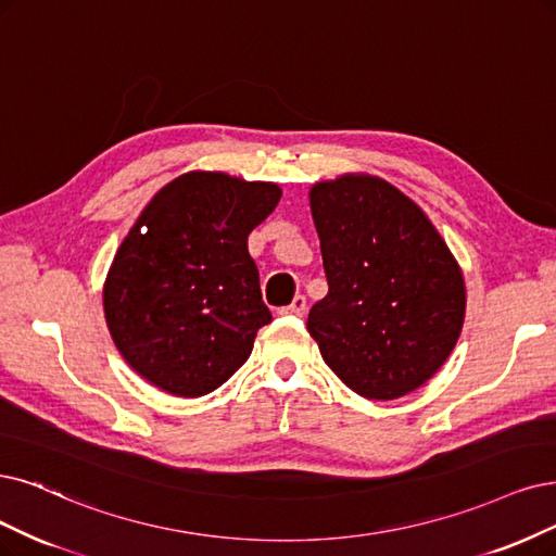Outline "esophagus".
Instances as JSON below:
<instances>
[{"label":"esophagus","instance_id":"34e87169","mask_svg":"<svg viewBox=\"0 0 556 556\" xmlns=\"http://www.w3.org/2000/svg\"><path fill=\"white\" fill-rule=\"evenodd\" d=\"M281 314L283 316H298V318H302L306 314V298L298 295L289 306H281Z\"/></svg>","mask_w":556,"mask_h":556}]
</instances>
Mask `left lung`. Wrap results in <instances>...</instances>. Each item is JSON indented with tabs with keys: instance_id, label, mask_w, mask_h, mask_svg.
I'll return each instance as SVG.
<instances>
[{
	"instance_id": "obj_1",
	"label": "left lung",
	"mask_w": 556,
	"mask_h": 556,
	"mask_svg": "<svg viewBox=\"0 0 556 556\" xmlns=\"http://www.w3.org/2000/svg\"><path fill=\"white\" fill-rule=\"evenodd\" d=\"M330 291L306 330L325 364L368 401L433 378L465 323V279L444 238L392 182L343 174L309 190Z\"/></svg>"
}]
</instances>
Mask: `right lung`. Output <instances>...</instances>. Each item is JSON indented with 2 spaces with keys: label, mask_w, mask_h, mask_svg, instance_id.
I'll list each match as a JSON object with an SVG mask.
<instances>
[{
  "label": "right lung",
  "mask_w": 556,
  "mask_h": 556,
  "mask_svg": "<svg viewBox=\"0 0 556 556\" xmlns=\"http://www.w3.org/2000/svg\"><path fill=\"white\" fill-rule=\"evenodd\" d=\"M281 188L222 172H188L147 203L102 286L118 353L172 396L215 392L273 320L247 238Z\"/></svg>",
  "instance_id": "obj_1"
}]
</instances>
